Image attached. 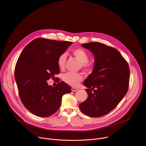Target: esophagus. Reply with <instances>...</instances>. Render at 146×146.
I'll use <instances>...</instances> for the list:
<instances>
[{"label":"esophagus","mask_w":146,"mask_h":146,"mask_svg":"<svg viewBox=\"0 0 146 146\" xmlns=\"http://www.w3.org/2000/svg\"><path fill=\"white\" fill-rule=\"evenodd\" d=\"M78 88H74V87H72V91H73V92L77 91H78Z\"/></svg>","instance_id":"esophagus-1"}]
</instances>
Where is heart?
<instances>
[{"instance_id":"b5f03b06","label":"heart","mask_w":146,"mask_h":146,"mask_svg":"<svg viewBox=\"0 0 146 146\" xmlns=\"http://www.w3.org/2000/svg\"><path fill=\"white\" fill-rule=\"evenodd\" d=\"M74 56L80 62V65L82 69H84L86 72H90L93 66L92 64L88 62L89 56L88 53L82 48H76L72 51ZM66 59V55L65 53L60 54L57 60V63L60 69H64L65 65ZM64 81L66 84L76 87L82 80L83 76L81 73H67L65 74L62 77Z\"/></svg>"}]
</instances>
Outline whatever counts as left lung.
<instances>
[{
	"label": "left lung",
	"mask_w": 146,
	"mask_h": 146,
	"mask_svg": "<svg viewBox=\"0 0 146 146\" xmlns=\"http://www.w3.org/2000/svg\"><path fill=\"white\" fill-rule=\"evenodd\" d=\"M81 46L94 54V65L92 73L83 83L88 88L86 90L88 98L80 104V109L91 117H102L113 110L126 95L129 68L114 48L99 42Z\"/></svg>",
	"instance_id": "1"
}]
</instances>
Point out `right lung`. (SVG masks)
I'll use <instances>...</instances> for the list:
<instances>
[{
	"mask_svg": "<svg viewBox=\"0 0 146 146\" xmlns=\"http://www.w3.org/2000/svg\"><path fill=\"white\" fill-rule=\"evenodd\" d=\"M72 43L37 38L21 53L14 77L20 99L33 114L40 117L52 115L59 109L62 96L71 92V87L64 81L52 87L47 81L59 73L58 58Z\"/></svg>",
	"mask_w": 146,
	"mask_h": 146,
	"instance_id": "1",
	"label": "right lung"
}]
</instances>
